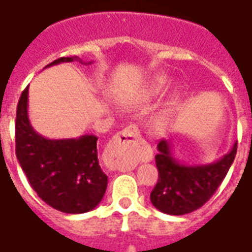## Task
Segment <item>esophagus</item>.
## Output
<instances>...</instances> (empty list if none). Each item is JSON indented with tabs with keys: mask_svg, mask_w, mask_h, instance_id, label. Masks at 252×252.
Masks as SVG:
<instances>
[{
	"mask_svg": "<svg viewBox=\"0 0 252 252\" xmlns=\"http://www.w3.org/2000/svg\"><path fill=\"white\" fill-rule=\"evenodd\" d=\"M141 139V134H139L138 127L135 125H130L127 127H125L122 131H119L115 137H114L113 145L110 148L111 156L114 158H117V165L114 169H119V170H130L134 166L127 159V152H126V146L131 145L134 142H138Z\"/></svg>",
	"mask_w": 252,
	"mask_h": 252,
	"instance_id": "1",
	"label": "esophagus"
}]
</instances>
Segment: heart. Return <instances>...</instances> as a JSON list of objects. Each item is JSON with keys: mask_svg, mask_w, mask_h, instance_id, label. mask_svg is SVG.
<instances>
[{"mask_svg": "<svg viewBox=\"0 0 252 252\" xmlns=\"http://www.w3.org/2000/svg\"><path fill=\"white\" fill-rule=\"evenodd\" d=\"M169 84H170V80L166 76L156 78L139 93V95L137 96V103L146 104L154 99L159 98L168 90ZM176 111H177V100L172 99L159 110L158 113L156 114V117L152 121L153 131H164L165 128L169 126V124L172 122V119L174 118Z\"/></svg>", "mask_w": 252, "mask_h": 252, "instance_id": "b5f03b06", "label": "heart"}]
</instances>
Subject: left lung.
<instances>
[{
  "mask_svg": "<svg viewBox=\"0 0 252 252\" xmlns=\"http://www.w3.org/2000/svg\"><path fill=\"white\" fill-rule=\"evenodd\" d=\"M236 149L238 144L212 164L187 165L174 158L170 142L161 139L156 154L158 181L150 193L152 204L164 214L177 216L203 207L228 173Z\"/></svg>",
  "mask_w": 252,
  "mask_h": 252,
  "instance_id": "left-lung-1",
  "label": "left lung"
}]
</instances>
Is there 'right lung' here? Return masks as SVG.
<instances>
[{
  "label": "right lung",
  "instance_id": "right-lung-1",
  "mask_svg": "<svg viewBox=\"0 0 252 252\" xmlns=\"http://www.w3.org/2000/svg\"><path fill=\"white\" fill-rule=\"evenodd\" d=\"M60 58L47 67L69 63ZM45 67V68H47ZM96 135L49 139L34 131L28 117V87L20 96L16 114V156L40 199L64 214H84L103 199L107 176L98 159Z\"/></svg>",
  "mask_w": 252,
  "mask_h": 252
}]
</instances>
